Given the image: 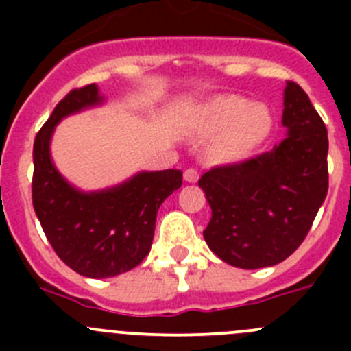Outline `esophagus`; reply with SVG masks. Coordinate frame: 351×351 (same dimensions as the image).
<instances>
[{"instance_id": "esophagus-1", "label": "esophagus", "mask_w": 351, "mask_h": 351, "mask_svg": "<svg viewBox=\"0 0 351 351\" xmlns=\"http://www.w3.org/2000/svg\"><path fill=\"white\" fill-rule=\"evenodd\" d=\"M184 181L186 182H197L198 181V170L186 169L184 170Z\"/></svg>"}]
</instances>
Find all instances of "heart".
Returning a JSON list of instances; mask_svg holds the SVG:
<instances>
[{"label":"heart","instance_id":"obj_1","mask_svg":"<svg viewBox=\"0 0 351 351\" xmlns=\"http://www.w3.org/2000/svg\"><path fill=\"white\" fill-rule=\"evenodd\" d=\"M272 114L267 105L250 104L237 95H223L207 104L204 128L223 133L216 145L221 161H241L253 154L272 132Z\"/></svg>","mask_w":351,"mask_h":351}]
</instances>
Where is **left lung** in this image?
Returning <instances> with one entry per match:
<instances>
[{"label":"left lung","mask_w":351,"mask_h":351,"mask_svg":"<svg viewBox=\"0 0 351 351\" xmlns=\"http://www.w3.org/2000/svg\"><path fill=\"white\" fill-rule=\"evenodd\" d=\"M287 135L251 160L214 167L198 186L213 216L204 239L214 255L239 269L271 267L302 244L328 190V138L299 84L287 82Z\"/></svg>","instance_id":"left-lung-1"}]
</instances>
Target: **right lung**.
<instances>
[{"label": "right lung", "instance_id": "obj_1", "mask_svg": "<svg viewBox=\"0 0 351 351\" xmlns=\"http://www.w3.org/2000/svg\"><path fill=\"white\" fill-rule=\"evenodd\" d=\"M105 101L96 84L68 93L33 145V207L49 243L68 267L86 278L132 271L149 255L160 206L182 184L176 169L138 172L121 184L82 191L58 172L51 138L66 116Z\"/></svg>", "mask_w": 351, "mask_h": 351}]
</instances>
